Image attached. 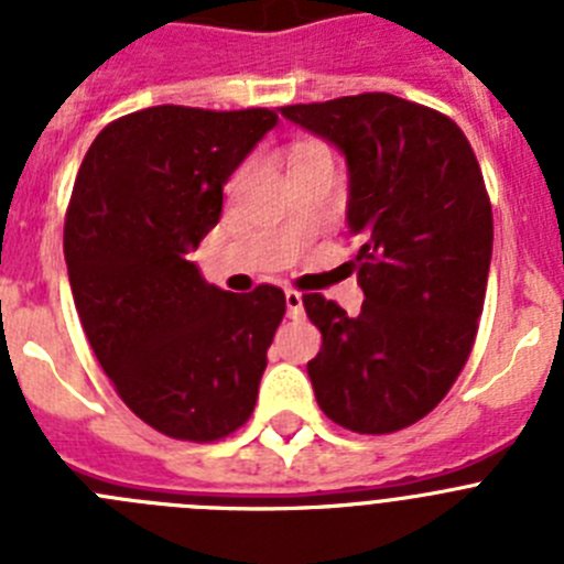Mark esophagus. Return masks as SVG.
Returning a JSON list of instances; mask_svg holds the SVG:
<instances>
[{
  "instance_id": "obj_1",
  "label": "esophagus",
  "mask_w": 564,
  "mask_h": 564,
  "mask_svg": "<svg viewBox=\"0 0 564 564\" xmlns=\"http://www.w3.org/2000/svg\"><path fill=\"white\" fill-rule=\"evenodd\" d=\"M285 305H288V316H291V318L302 316V293L293 291V288H288V291H285Z\"/></svg>"
}]
</instances>
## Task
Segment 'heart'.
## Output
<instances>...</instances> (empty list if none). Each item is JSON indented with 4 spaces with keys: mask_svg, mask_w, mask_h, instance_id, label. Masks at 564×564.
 <instances>
[{
    "mask_svg": "<svg viewBox=\"0 0 564 564\" xmlns=\"http://www.w3.org/2000/svg\"><path fill=\"white\" fill-rule=\"evenodd\" d=\"M307 149H318V147H316V143H302V147H299L296 152H293V154H299V152H307Z\"/></svg>",
    "mask_w": 564,
    "mask_h": 564,
    "instance_id": "obj_1",
    "label": "heart"
}]
</instances>
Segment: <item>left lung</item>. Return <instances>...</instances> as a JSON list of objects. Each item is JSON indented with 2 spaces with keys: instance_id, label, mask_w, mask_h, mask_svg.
<instances>
[{
  "instance_id": "1",
  "label": "left lung",
  "mask_w": 564,
  "mask_h": 564,
  "mask_svg": "<svg viewBox=\"0 0 564 564\" xmlns=\"http://www.w3.org/2000/svg\"><path fill=\"white\" fill-rule=\"evenodd\" d=\"M336 143L350 169L364 305L347 316L305 293L322 350L307 361L327 417L390 435L430 415L475 347L491 265V203L471 143L449 115L390 93L279 107Z\"/></svg>"
}]
</instances>
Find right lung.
<instances>
[{
    "label": "right lung",
    "mask_w": 564,
    "mask_h": 564,
    "mask_svg": "<svg viewBox=\"0 0 564 564\" xmlns=\"http://www.w3.org/2000/svg\"><path fill=\"white\" fill-rule=\"evenodd\" d=\"M273 109L149 107L101 129L78 169L64 259L82 327L134 415L214 443L251 417L285 293L208 285L186 253L220 223L223 186Z\"/></svg>",
    "instance_id": "1"
}]
</instances>
